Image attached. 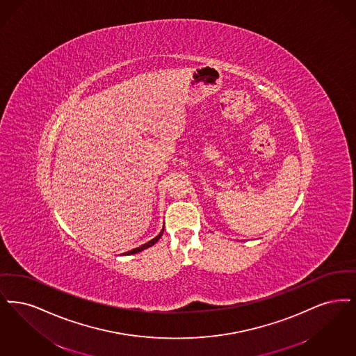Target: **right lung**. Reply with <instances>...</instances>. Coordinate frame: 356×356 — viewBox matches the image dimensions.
Masks as SVG:
<instances>
[{"mask_svg": "<svg viewBox=\"0 0 356 356\" xmlns=\"http://www.w3.org/2000/svg\"><path fill=\"white\" fill-rule=\"evenodd\" d=\"M162 234H163V229H162V232H159L155 238H153L152 241H149L147 243H145V245H142V246H139V248H133V250H130V251H127V252H124V255H130V254H137V252H139V251H143L145 248H150V246H153L154 243H156L158 242V239L162 236Z\"/></svg>", "mask_w": 356, "mask_h": 356, "instance_id": "add662e5", "label": "right lung"}]
</instances>
